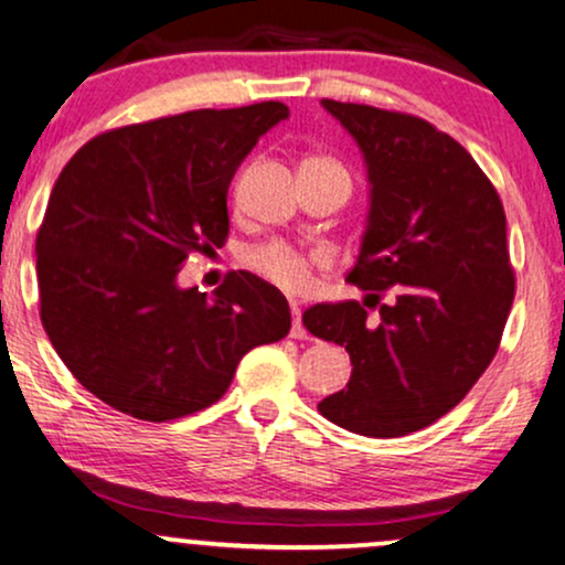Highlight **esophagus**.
I'll return each instance as SVG.
<instances>
[{
	"instance_id": "1",
	"label": "esophagus",
	"mask_w": 565,
	"mask_h": 565,
	"mask_svg": "<svg viewBox=\"0 0 565 565\" xmlns=\"http://www.w3.org/2000/svg\"><path fill=\"white\" fill-rule=\"evenodd\" d=\"M291 337L295 340H308V329L302 327V310L297 302H291Z\"/></svg>"
}]
</instances>
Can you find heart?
I'll return each mask as SVG.
<instances>
[{
  "instance_id": "heart-1",
  "label": "heart",
  "mask_w": 565,
  "mask_h": 565,
  "mask_svg": "<svg viewBox=\"0 0 565 565\" xmlns=\"http://www.w3.org/2000/svg\"><path fill=\"white\" fill-rule=\"evenodd\" d=\"M305 164H329L337 167L334 161L327 159H310ZM246 265L255 270L257 276H263L265 281L274 284L281 291H289V295H297L310 284V257H305L302 252H297L295 246L270 242L263 246H255V249L246 255Z\"/></svg>"
}]
</instances>
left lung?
I'll return each mask as SVG.
<instances>
[{"instance_id":"left-lung-1","label":"left lung","mask_w":565,"mask_h":565,"mask_svg":"<svg viewBox=\"0 0 565 565\" xmlns=\"http://www.w3.org/2000/svg\"><path fill=\"white\" fill-rule=\"evenodd\" d=\"M364 153L369 215L348 281L379 301L321 302L302 313L313 337L350 353L329 423L372 438L433 425L494 359L515 297L508 220L494 185L457 140L417 116L321 100ZM370 321L366 322L365 319Z\"/></svg>"}]
</instances>
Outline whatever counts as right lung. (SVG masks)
Wrapping results in <instances>:
<instances>
[{
	"label": "right lung",
	"instance_id": "right-lung-1",
	"mask_svg": "<svg viewBox=\"0 0 565 565\" xmlns=\"http://www.w3.org/2000/svg\"><path fill=\"white\" fill-rule=\"evenodd\" d=\"M278 100L201 108L84 142L36 233L39 316L76 380L135 419L167 423L223 398L252 348L289 334L287 297L233 270L206 297L178 274L228 236V185Z\"/></svg>",
	"mask_w": 565,
	"mask_h": 565
}]
</instances>
